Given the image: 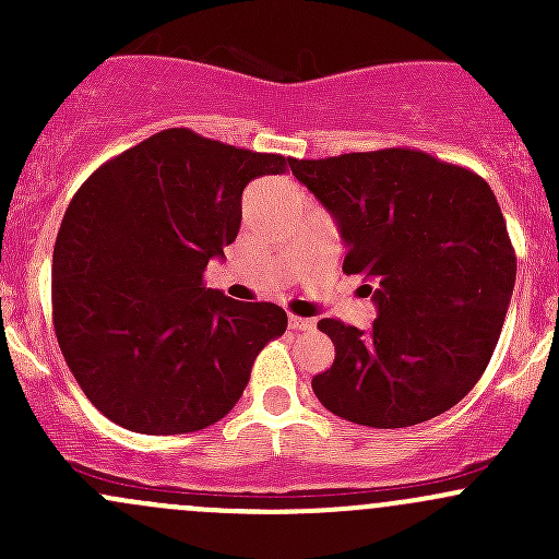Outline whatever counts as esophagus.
I'll use <instances>...</instances> for the list:
<instances>
[{"label":"esophagus","mask_w":559,"mask_h":559,"mask_svg":"<svg viewBox=\"0 0 559 559\" xmlns=\"http://www.w3.org/2000/svg\"><path fill=\"white\" fill-rule=\"evenodd\" d=\"M292 330H311L313 319H302V316H289Z\"/></svg>","instance_id":"obj_1"}]
</instances>
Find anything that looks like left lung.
Segmentation results:
<instances>
[{"label": "left lung", "instance_id": "obj_1", "mask_svg": "<svg viewBox=\"0 0 559 559\" xmlns=\"http://www.w3.org/2000/svg\"><path fill=\"white\" fill-rule=\"evenodd\" d=\"M292 173L335 216L343 273L365 275L373 330L321 319L335 359L311 386L354 425L394 430L460 403L492 359L516 253L481 175L416 148L295 159Z\"/></svg>", "mask_w": 559, "mask_h": 559}]
</instances>
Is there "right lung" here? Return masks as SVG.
<instances>
[{"mask_svg": "<svg viewBox=\"0 0 559 559\" xmlns=\"http://www.w3.org/2000/svg\"><path fill=\"white\" fill-rule=\"evenodd\" d=\"M295 159L162 129L75 191L53 246V330L83 394L116 425L183 436L224 419L284 308L205 289L238 238L240 197Z\"/></svg>", "mask_w": 559, "mask_h": 559, "instance_id": "obj_1", "label": "right lung"}]
</instances>
